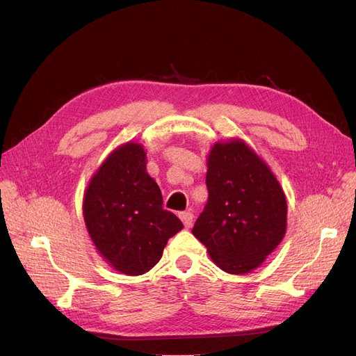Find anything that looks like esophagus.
Wrapping results in <instances>:
<instances>
[{"mask_svg":"<svg viewBox=\"0 0 356 356\" xmlns=\"http://www.w3.org/2000/svg\"><path fill=\"white\" fill-rule=\"evenodd\" d=\"M179 218H181V221H182V224H184V227L186 229H190L191 227V224H193V213L191 212H179Z\"/></svg>","mask_w":356,"mask_h":356,"instance_id":"obj_1","label":"esophagus"}]
</instances>
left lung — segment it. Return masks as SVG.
I'll return each instance as SVG.
<instances>
[{"label":"left lung","mask_w":356,"mask_h":356,"mask_svg":"<svg viewBox=\"0 0 356 356\" xmlns=\"http://www.w3.org/2000/svg\"><path fill=\"white\" fill-rule=\"evenodd\" d=\"M207 187L208 203L191 232L221 270L250 273L284 239V190L270 168L242 139L212 147Z\"/></svg>","instance_id":"8db88e82"}]
</instances>
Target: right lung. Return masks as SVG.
<instances>
[{"mask_svg":"<svg viewBox=\"0 0 356 356\" xmlns=\"http://www.w3.org/2000/svg\"><path fill=\"white\" fill-rule=\"evenodd\" d=\"M141 144L115 148L92 177L83 215L96 250L117 272L138 276L153 268L169 238L184 225L163 209L157 182L148 175Z\"/></svg>","mask_w":356,"mask_h":356,"instance_id":"add662e5","label":"right lung"}]
</instances>
